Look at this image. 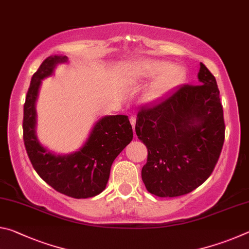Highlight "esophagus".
<instances>
[{
	"instance_id": "1",
	"label": "esophagus",
	"mask_w": 249,
	"mask_h": 249,
	"mask_svg": "<svg viewBox=\"0 0 249 249\" xmlns=\"http://www.w3.org/2000/svg\"><path fill=\"white\" fill-rule=\"evenodd\" d=\"M129 122H130V124H132V127H133V129L135 128V125H136V117H134V116H132L129 119Z\"/></svg>"
}]
</instances>
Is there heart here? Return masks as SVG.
Returning a JSON list of instances; mask_svg holds the SVG:
<instances>
[{
  "label": "heart",
  "mask_w": 249,
  "mask_h": 249,
  "mask_svg": "<svg viewBox=\"0 0 249 249\" xmlns=\"http://www.w3.org/2000/svg\"><path fill=\"white\" fill-rule=\"evenodd\" d=\"M125 77L133 82L154 79L145 92V100L149 103H159L184 82L187 70L161 59L137 58L128 65Z\"/></svg>",
  "instance_id": "b5f03b06"
}]
</instances>
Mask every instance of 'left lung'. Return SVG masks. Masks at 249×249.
Instances as JSON below:
<instances>
[{
    "instance_id": "8db88e82",
    "label": "left lung",
    "mask_w": 249,
    "mask_h": 249,
    "mask_svg": "<svg viewBox=\"0 0 249 249\" xmlns=\"http://www.w3.org/2000/svg\"><path fill=\"white\" fill-rule=\"evenodd\" d=\"M199 86L180 87L174 94L137 114L135 130L148 149L142 179L151 195H187L209 178L225 138L216 80L203 64Z\"/></svg>"
}]
</instances>
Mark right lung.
Here are the masks:
<instances>
[{"label":"right lung","mask_w":249,"mask_h":249,"mask_svg":"<svg viewBox=\"0 0 249 249\" xmlns=\"http://www.w3.org/2000/svg\"><path fill=\"white\" fill-rule=\"evenodd\" d=\"M66 56L46 58L33 74L24 104L23 138L34 169L54 190L74 199H87L102 192L111 166L133 140V129L126 115H107L94 124L88 140L77 151L57 155L40 144L36 135V101L41 81L53 73Z\"/></svg>","instance_id":"1"}]
</instances>
